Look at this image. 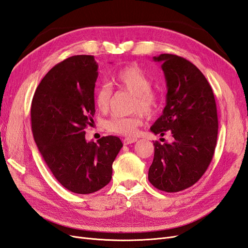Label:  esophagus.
I'll list each match as a JSON object with an SVG mask.
<instances>
[{"label":"esophagus","instance_id":"obj_1","mask_svg":"<svg viewBox=\"0 0 248 248\" xmlns=\"http://www.w3.org/2000/svg\"><path fill=\"white\" fill-rule=\"evenodd\" d=\"M138 140L137 138H126L123 140V142L124 145H130L132 144V142H136Z\"/></svg>","mask_w":248,"mask_h":248}]
</instances>
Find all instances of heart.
Listing matches in <instances>:
<instances>
[{"label": "heart", "instance_id": "1", "mask_svg": "<svg viewBox=\"0 0 248 248\" xmlns=\"http://www.w3.org/2000/svg\"><path fill=\"white\" fill-rule=\"evenodd\" d=\"M114 85L134 94L132 109H141L153 114L160 106V97L152 91V82L148 74L138 65H128L117 71L111 78ZM111 91L107 85H97L94 90V102L101 111L108 110L110 102ZM145 115L141 111L129 116H114L108 120L107 129L112 133L132 137L138 127L144 122Z\"/></svg>", "mask_w": 248, "mask_h": 248}]
</instances>
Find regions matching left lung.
<instances>
[{
    "mask_svg": "<svg viewBox=\"0 0 248 248\" xmlns=\"http://www.w3.org/2000/svg\"><path fill=\"white\" fill-rule=\"evenodd\" d=\"M167 81V104L150 129L174 141L154 142V159L148 179L157 189L184 190L196 184L211 162L218 133V119L211 86L196 65L182 57L161 54ZM163 141V140H161Z\"/></svg>",
    "mask_w": 248,
    "mask_h": 248,
    "instance_id": "1",
    "label": "left lung"
}]
</instances>
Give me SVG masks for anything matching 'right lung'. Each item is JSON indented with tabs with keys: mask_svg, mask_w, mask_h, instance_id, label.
Instances as JSON below:
<instances>
[{
	"mask_svg": "<svg viewBox=\"0 0 248 248\" xmlns=\"http://www.w3.org/2000/svg\"><path fill=\"white\" fill-rule=\"evenodd\" d=\"M98 64L94 56H73L47 72L31 107L34 140L52 175L66 189L89 194L111 179L112 162L123 147L118 137L87 141L95 115Z\"/></svg>",
	"mask_w": 248,
	"mask_h": 248,
	"instance_id": "right-lung-1",
	"label": "right lung"
}]
</instances>
